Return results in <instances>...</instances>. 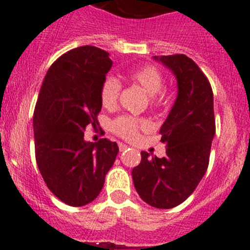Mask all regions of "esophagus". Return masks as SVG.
I'll list each match as a JSON object with an SVG mask.
<instances>
[{"mask_svg": "<svg viewBox=\"0 0 250 250\" xmlns=\"http://www.w3.org/2000/svg\"><path fill=\"white\" fill-rule=\"evenodd\" d=\"M127 148H129V146H126V145H124V144H119V149H120V152L126 151Z\"/></svg>", "mask_w": 250, "mask_h": 250, "instance_id": "1", "label": "esophagus"}]
</instances>
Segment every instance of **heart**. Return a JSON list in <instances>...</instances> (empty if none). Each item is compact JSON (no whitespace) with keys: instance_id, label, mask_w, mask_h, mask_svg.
<instances>
[{"instance_id":"b5f03b06","label":"heart","mask_w":250,"mask_h":250,"mask_svg":"<svg viewBox=\"0 0 250 250\" xmlns=\"http://www.w3.org/2000/svg\"><path fill=\"white\" fill-rule=\"evenodd\" d=\"M129 80L134 84L141 87L147 94L151 106L158 108L165 102L163 84L165 78L157 67L152 65L142 66L137 70L129 73ZM123 84L114 76L109 75L103 80L101 85V102L106 109L115 108L119 102ZM148 121L144 118H137L132 115H121L111 121L110 129L118 136L125 140H134L139 135L140 130L148 127Z\"/></svg>"}]
</instances>
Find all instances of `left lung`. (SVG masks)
Returning a JSON list of instances; mask_svg holds the SVG:
<instances>
[{
    "mask_svg": "<svg viewBox=\"0 0 250 250\" xmlns=\"http://www.w3.org/2000/svg\"><path fill=\"white\" fill-rule=\"evenodd\" d=\"M154 59L174 73L178 96L159 130L167 154L158 158L142 151L132 179L145 203L172 208L189 198L208 170L216 131L213 94L208 77L187 55Z\"/></svg>",
    "mask_w": 250,
    "mask_h": 250,
    "instance_id": "1",
    "label": "left lung"
}]
</instances>
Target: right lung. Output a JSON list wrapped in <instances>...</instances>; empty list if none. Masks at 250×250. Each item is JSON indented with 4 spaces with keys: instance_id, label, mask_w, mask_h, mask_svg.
<instances>
[{
    "instance_id": "obj_1",
    "label": "right lung",
    "mask_w": 250,
    "mask_h": 250,
    "mask_svg": "<svg viewBox=\"0 0 250 250\" xmlns=\"http://www.w3.org/2000/svg\"><path fill=\"white\" fill-rule=\"evenodd\" d=\"M109 54L85 45L61 55L50 66L33 116L35 159L50 191L70 206H84L101 192L114 165L116 142H85L102 110L101 85L111 68Z\"/></svg>"
}]
</instances>
